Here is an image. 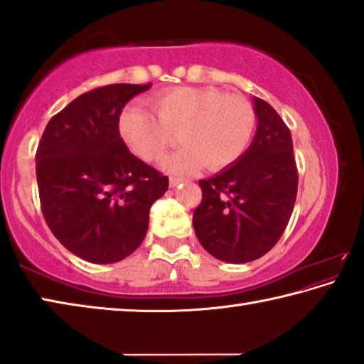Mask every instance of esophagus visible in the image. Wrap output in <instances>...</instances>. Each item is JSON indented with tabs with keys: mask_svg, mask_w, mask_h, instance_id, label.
I'll return each mask as SVG.
<instances>
[{
	"mask_svg": "<svg viewBox=\"0 0 364 364\" xmlns=\"http://www.w3.org/2000/svg\"><path fill=\"white\" fill-rule=\"evenodd\" d=\"M183 180L181 178H170V188H175L178 184H181Z\"/></svg>",
	"mask_w": 364,
	"mask_h": 364,
	"instance_id": "34e87169",
	"label": "esophagus"
}]
</instances>
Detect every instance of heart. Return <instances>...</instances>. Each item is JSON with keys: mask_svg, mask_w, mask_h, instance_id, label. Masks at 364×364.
I'll return each mask as SVG.
<instances>
[{"mask_svg": "<svg viewBox=\"0 0 364 364\" xmlns=\"http://www.w3.org/2000/svg\"><path fill=\"white\" fill-rule=\"evenodd\" d=\"M154 113L138 104L122 110L119 133L134 156L159 162L180 133L183 149L164 162L170 173L205 167L223 170L244 156L255 130V110L245 97L212 86H176L149 97Z\"/></svg>", "mask_w": 364, "mask_h": 364, "instance_id": "heart-1", "label": "heart"}]
</instances>
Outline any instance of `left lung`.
<instances>
[{
	"instance_id": "left-lung-1",
	"label": "left lung",
	"mask_w": 364,
	"mask_h": 364,
	"mask_svg": "<svg viewBox=\"0 0 364 364\" xmlns=\"http://www.w3.org/2000/svg\"><path fill=\"white\" fill-rule=\"evenodd\" d=\"M257 132L231 167L200 180L202 202L193 226L208 254L226 263H247L274 247L297 197L292 136L279 114L254 97Z\"/></svg>"
}]
</instances>
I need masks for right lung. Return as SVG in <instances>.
I'll return each instance as SVG.
<instances>
[{"label": "right lung", "instance_id": "right-lung-1", "mask_svg": "<svg viewBox=\"0 0 364 364\" xmlns=\"http://www.w3.org/2000/svg\"><path fill=\"white\" fill-rule=\"evenodd\" d=\"M149 85L117 83L73 100L53 117L36 151L41 210L54 236L86 262H120L136 250L168 176L133 156L119 133L125 104Z\"/></svg>", "mask_w": 364, "mask_h": 364}]
</instances>
